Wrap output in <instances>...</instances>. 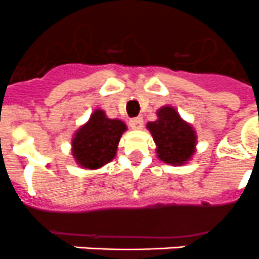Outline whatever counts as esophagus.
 Segmentation results:
<instances>
[{
    "label": "esophagus",
    "instance_id": "obj_1",
    "mask_svg": "<svg viewBox=\"0 0 259 259\" xmlns=\"http://www.w3.org/2000/svg\"><path fill=\"white\" fill-rule=\"evenodd\" d=\"M143 124L144 120L141 116H136V118H132L131 120H130V127H131L132 130H141V128H143Z\"/></svg>",
    "mask_w": 259,
    "mask_h": 259
}]
</instances>
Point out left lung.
<instances>
[{
    "label": "left lung",
    "mask_w": 259,
    "mask_h": 259,
    "mask_svg": "<svg viewBox=\"0 0 259 259\" xmlns=\"http://www.w3.org/2000/svg\"><path fill=\"white\" fill-rule=\"evenodd\" d=\"M157 115V120L149 122L146 127L157 145L158 158L174 166L187 163L196 149L194 130L171 106L161 107Z\"/></svg>",
    "instance_id": "obj_1"
}]
</instances>
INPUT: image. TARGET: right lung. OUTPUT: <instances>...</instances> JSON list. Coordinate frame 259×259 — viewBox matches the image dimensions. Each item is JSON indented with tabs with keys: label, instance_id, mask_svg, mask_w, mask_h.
I'll return each mask as SVG.
<instances>
[{
	"label": "right lung",
	"instance_id": "1",
	"mask_svg": "<svg viewBox=\"0 0 259 259\" xmlns=\"http://www.w3.org/2000/svg\"><path fill=\"white\" fill-rule=\"evenodd\" d=\"M127 125L119 119L107 118L96 110L88 122L79 128L72 139V155L79 166L95 170L114 159L118 144Z\"/></svg>",
	"mask_w": 259,
	"mask_h": 259
}]
</instances>
